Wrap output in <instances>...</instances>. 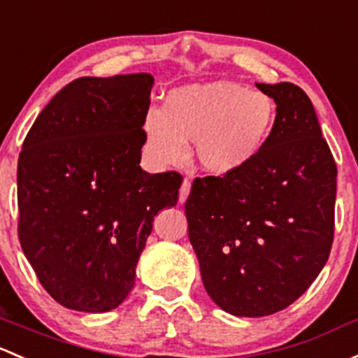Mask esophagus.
<instances>
[{
    "label": "esophagus",
    "mask_w": 358,
    "mask_h": 358,
    "mask_svg": "<svg viewBox=\"0 0 358 358\" xmlns=\"http://www.w3.org/2000/svg\"><path fill=\"white\" fill-rule=\"evenodd\" d=\"M190 185H192V183H190L189 178L183 180L182 187H180V202L187 201V197H189V194H190Z\"/></svg>",
    "instance_id": "34e87169"
}]
</instances>
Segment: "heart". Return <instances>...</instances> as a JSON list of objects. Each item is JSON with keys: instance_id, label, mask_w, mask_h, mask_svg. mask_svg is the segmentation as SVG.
Here are the masks:
<instances>
[{"instance_id": "b5f03b06", "label": "heart", "mask_w": 358, "mask_h": 358, "mask_svg": "<svg viewBox=\"0 0 358 358\" xmlns=\"http://www.w3.org/2000/svg\"><path fill=\"white\" fill-rule=\"evenodd\" d=\"M276 122L268 94L233 82L185 85L171 90L164 108H149L142 120L145 152L156 164H182L195 144L202 171L228 176L261 154Z\"/></svg>"}]
</instances>
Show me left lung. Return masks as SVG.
Listing matches in <instances>:
<instances>
[{"mask_svg":"<svg viewBox=\"0 0 358 358\" xmlns=\"http://www.w3.org/2000/svg\"><path fill=\"white\" fill-rule=\"evenodd\" d=\"M255 85L276 103L264 149L242 171L195 180L185 202L206 292L238 317L292 306L334 235L336 163L310 99L289 82Z\"/></svg>","mask_w":358,"mask_h":358,"instance_id":"left-lung-1","label":"left lung"}]
</instances>
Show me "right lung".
<instances>
[{
    "instance_id": "1",
    "label": "right lung",
    "mask_w": 358,
    "mask_h": 358,
    "mask_svg": "<svg viewBox=\"0 0 358 358\" xmlns=\"http://www.w3.org/2000/svg\"><path fill=\"white\" fill-rule=\"evenodd\" d=\"M150 73L82 77L48 103L18 157V238L44 289L78 312L129 296L156 214L182 176L141 168Z\"/></svg>"
}]
</instances>
